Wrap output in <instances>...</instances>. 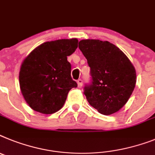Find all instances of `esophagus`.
<instances>
[{
	"label": "esophagus",
	"instance_id": "obj_1",
	"mask_svg": "<svg viewBox=\"0 0 155 155\" xmlns=\"http://www.w3.org/2000/svg\"><path fill=\"white\" fill-rule=\"evenodd\" d=\"M77 83H78V88H81V87H82L83 81L81 80V79H78V80L77 81Z\"/></svg>",
	"mask_w": 155,
	"mask_h": 155
}]
</instances>
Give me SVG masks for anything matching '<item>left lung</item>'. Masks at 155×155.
Listing matches in <instances>:
<instances>
[{"label":"left lung","instance_id":"1","mask_svg":"<svg viewBox=\"0 0 155 155\" xmlns=\"http://www.w3.org/2000/svg\"><path fill=\"white\" fill-rule=\"evenodd\" d=\"M78 48L90 67L91 82L84 88L89 104L104 115L118 111L134 90L137 75L133 65L109 41L81 40Z\"/></svg>","mask_w":155,"mask_h":155}]
</instances>
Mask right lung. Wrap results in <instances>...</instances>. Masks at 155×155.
Here are the masks:
<instances>
[{"label":"right lung","instance_id":"obj_1","mask_svg":"<svg viewBox=\"0 0 155 155\" xmlns=\"http://www.w3.org/2000/svg\"><path fill=\"white\" fill-rule=\"evenodd\" d=\"M78 43L76 38L45 42L22 62L19 85L34 110L45 114L55 113L64 105L69 91L77 88L67 56L74 52Z\"/></svg>","mask_w":155,"mask_h":155}]
</instances>
